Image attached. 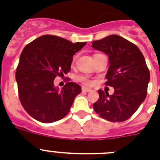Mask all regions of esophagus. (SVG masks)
Here are the masks:
<instances>
[{
    "label": "esophagus",
    "instance_id": "1",
    "mask_svg": "<svg viewBox=\"0 0 160 160\" xmlns=\"http://www.w3.org/2000/svg\"><path fill=\"white\" fill-rule=\"evenodd\" d=\"M82 91L83 92H91V91H92V89L89 88H86V87H82Z\"/></svg>",
    "mask_w": 160,
    "mask_h": 160
}]
</instances>
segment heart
I'll return each instance as SVG.
<instances>
[{"label": "heart", "instance_id": "1", "mask_svg": "<svg viewBox=\"0 0 160 160\" xmlns=\"http://www.w3.org/2000/svg\"><path fill=\"white\" fill-rule=\"evenodd\" d=\"M77 80H80V82L84 83V84H88V85H90V84H92V81L90 80V79H88L87 76H80L77 77Z\"/></svg>", "mask_w": 160, "mask_h": 160}]
</instances>
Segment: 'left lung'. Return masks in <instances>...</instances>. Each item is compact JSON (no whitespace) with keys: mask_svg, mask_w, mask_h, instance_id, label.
I'll return each mask as SVG.
<instances>
[{"mask_svg":"<svg viewBox=\"0 0 160 160\" xmlns=\"http://www.w3.org/2000/svg\"><path fill=\"white\" fill-rule=\"evenodd\" d=\"M92 47L109 58L107 85L115 92L109 95L99 89L93 109L99 116L111 122L129 119L144 102L150 81L145 58L136 45L118 35H111L92 42Z\"/></svg>","mask_w":160,"mask_h":160,"instance_id":"8db88e82","label":"left lung"}]
</instances>
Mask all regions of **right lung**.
Returning a JSON list of instances; mask_svg holds the SVG:
<instances>
[{
  "label": "right lung",
  "mask_w": 160,
  "mask_h": 160,
  "mask_svg": "<svg viewBox=\"0 0 160 160\" xmlns=\"http://www.w3.org/2000/svg\"><path fill=\"white\" fill-rule=\"evenodd\" d=\"M85 45L45 35L25 46L15 77L21 104L32 118L48 123L68 115L81 87L68 82L59 89L53 80L70 72L73 55Z\"/></svg>",
  "instance_id": "add662e5"
}]
</instances>
